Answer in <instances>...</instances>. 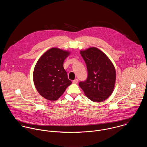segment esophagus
<instances>
[{
    "mask_svg": "<svg viewBox=\"0 0 147 147\" xmlns=\"http://www.w3.org/2000/svg\"><path fill=\"white\" fill-rule=\"evenodd\" d=\"M78 82H79L78 79H75L74 80H73L72 83H73L74 84H77V83H78Z\"/></svg>",
    "mask_w": 147,
    "mask_h": 147,
    "instance_id": "1",
    "label": "esophagus"
}]
</instances>
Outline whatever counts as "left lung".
<instances>
[{
	"label": "left lung",
	"instance_id": "1",
	"mask_svg": "<svg viewBox=\"0 0 147 147\" xmlns=\"http://www.w3.org/2000/svg\"><path fill=\"white\" fill-rule=\"evenodd\" d=\"M86 65L88 77L79 82L85 95L94 102H102L112 93L116 79L115 68L109 58L96 47L80 51Z\"/></svg>",
	"mask_w": 147,
	"mask_h": 147
}]
</instances>
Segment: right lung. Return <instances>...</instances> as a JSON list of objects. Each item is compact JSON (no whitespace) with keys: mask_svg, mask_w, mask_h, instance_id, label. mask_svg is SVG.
Returning <instances> with one entry per match:
<instances>
[{"mask_svg":"<svg viewBox=\"0 0 147 147\" xmlns=\"http://www.w3.org/2000/svg\"><path fill=\"white\" fill-rule=\"evenodd\" d=\"M69 53L58 48L47 51L39 59L33 71L36 89L45 98L55 101L72 83L63 67L64 59Z\"/></svg>","mask_w":147,"mask_h":147,"instance_id":"1","label":"right lung"}]
</instances>
